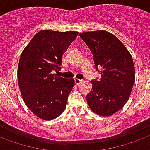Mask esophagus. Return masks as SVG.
<instances>
[{"mask_svg":"<svg viewBox=\"0 0 150 150\" xmlns=\"http://www.w3.org/2000/svg\"><path fill=\"white\" fill-rule=\"evenodd\" d=\"M82 81L81 79H75V85H79V84L80 83H82Z\"/></svg>","mask_w":150,"mask_h":150,"instance_id":"1","label":"esophagus"}]
</instances>
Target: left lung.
<instances>
[{"instance_id": "8db88e82", "label": "left lung", "mask_w": 150, "mask_h": 150, "mask_svg": "<svg viewBox=\"0 0 150 150\" xmlns=\"http://www.w3.org/2000/svg\"><path fill=\"white\" fill-rule=\"evenodd\" d=\"M93 54L96 70L102 67L100 80L91 81L86 101L92 111L109 117L128 101L135 82L131 54L112 33L99 30L79 34Z\"/></svg>"}]
</instances>
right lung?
Instances as JSON below:
<instances>
[{
  "mask_svg": "<svg viewBox=\"0 0 150 150\" xmlns=\"http://www.w3.org/2000/svg\"><path fill=\"white\" fill-rule=\"evenodd\" d=\"M78 32L42 30L25 47L19 61L17 79L23 100L33 114L52 120L64 112L74 79L59 77L62 56Z\"/></svg>",
  "mask_w": 150,
  "mask_h": 150,
  "instance_id": "right-lung-1",
  "label": "right lung"
}]
</instances>
